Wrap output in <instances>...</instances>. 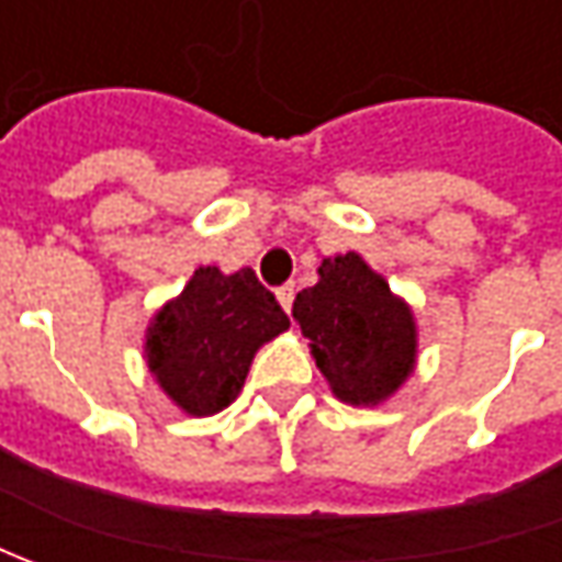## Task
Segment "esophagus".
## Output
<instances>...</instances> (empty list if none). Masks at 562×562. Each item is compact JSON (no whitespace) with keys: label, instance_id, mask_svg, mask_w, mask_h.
Wrapping results in <instances>:
<instances>
[{"label":"esophagus","instance_id":"obj_1","mask_svg":"<svg viewBox=\"0 0 562 562\" xmlns=\"http://www.w3.org/2000/svg\"><path fill=\"white\" fill-rule=\"evenodd\" d=\"M274 296H278V303L284 306V313H291V306H293V284H284V288H278V291H274Z\"/></svg>","mask_w":562,"mask_h":562}]
</instances>
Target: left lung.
<instances>
[{
	"label": "left lung",
	"mask_w": 562,
	"mask_h": 562,
	"mask_svg": "<svg viewBox=\"0 0 562 562\" xmlns=\"http://www.w3.org/2000/svg\"><path fill=\"white\" fill-rule=\"evenodd\" d=\"M293 322L310 337V353L331 394L350 406L391 400L416 372L413 306L359 252L322 259L318 281L293 300Z\"/></svg>",
	"instance_id": "obj_1"
}]
</instances>
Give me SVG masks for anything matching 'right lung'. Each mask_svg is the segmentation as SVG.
<instances>
[{"mask_svg":"<svg viewBox=\"0 0 562 562\" xmlns=\"http://www.w3.org/2000/svg\"><path fill=\"white\" fill-rule=\"evenodd\" d=\"M288 328V315L252 269L225 274L200 266L149 318L143 359L165 397L200 419L237 400L259 347Z\"/></svg>","mask_w":562,"mask_h":562,"instance_id":"1","label":"right lung"}]
</instances>
